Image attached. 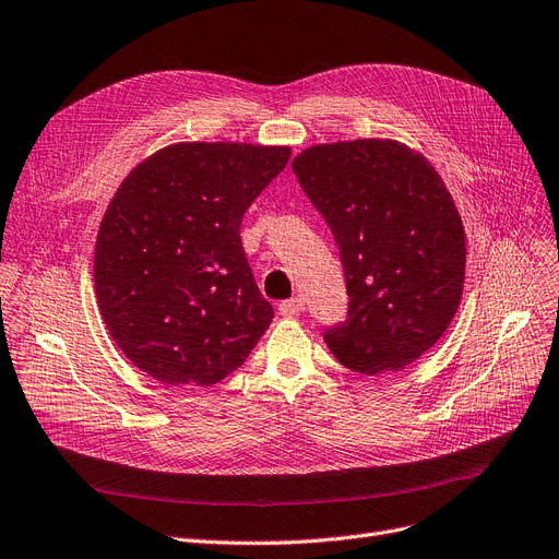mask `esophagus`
Wrapping results in <instances>:
<instances>
[{
  "label": "esophagus",
  "instance_id": "obj_1",
  "mask_svg": "<svg viewBox=\"0 0 559 559\" xmlns=\"http://www.w3.org/2000/svg\"><path fill=\"white\" fill-rule=\"evenodd\" d=\"M302 309H305L302 298H292V300H284V302H280V314H282V317H288V319L300 317V311H302Z\"/></svg>",
  "mask_w": 559,
  "mask_h": 559
}]
</instances>
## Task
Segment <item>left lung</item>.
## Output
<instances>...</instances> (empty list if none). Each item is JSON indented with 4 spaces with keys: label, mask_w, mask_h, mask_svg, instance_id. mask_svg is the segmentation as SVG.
<instances>
[{
    "label": "left lung",
    "mask_w": 559,
    "mask_h": 559,
    "mask_svg": "<svg viewBox=\"0 0 559 559\" xmlns=\"http://www.w3.org/2000/svg\"><path fill=\"white\" fill-rule=\"evenodd\" d=\"M340 245L348 319L325 330L337 360L399 371L450 328L465 282V231L424 155L396 140L314 144L292 163Z\"/></svg>",
    "instance_id": "1"
}]
</instances>
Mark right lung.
<instances>
[{"mask_svg":"<svg viewBox=\"0 0 559 559\" xmlns=\"http://www.w3.org/2000/svg\"><path fill=\"white\" fill-rule=\"evenodd\" d=\"M288 146L178 142L132 169L103 215L94 284L111 340L167 385L236 371L275 311L245 259L240 222Z\"/></svg>","mask_w":559,"mask_h":559,"instance_id":"right-lung-1","label":"right lung"}]
</instances>
